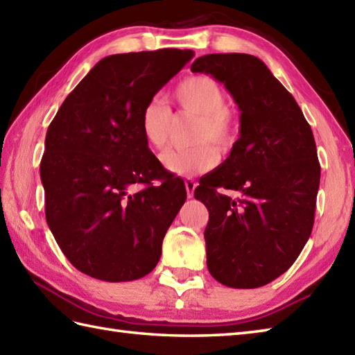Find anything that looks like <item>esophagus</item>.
Instances as JSON below:
<instances>
[{"mask_svg": "<svg viewBox=\"0 0 355 355\" xmlns=\"http://www.w3.org/2000/svg\"><path fill=\"white\" fill-rule=\"evenodd\" d=\"M184 187H186V192H187V198H192L195 187H197V183H195L192 178H186L184 180Z\"/></svg>", "mask_w": 355, "mask_h": 355, "instance_id": "34e87169", "label": "esophagus"}]
</instances>
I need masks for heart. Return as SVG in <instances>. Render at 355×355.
Here are the masks:
<instances>
[{
	"mask_svg": "<svg viewBox=\"0 0 355 355\" xmlns=\"http://www.w3.org/2000/svg\"><path fill=\"white\" fill-rule=\"evenodd\" d=\"M173 101L178 108L197 116L193 143L197 146L183 150H169L163 163L171 172L182 177H193L214 169L220 162V153H227L238 137V120L227 107V93L223 85L206 74L189 76L173 89ZM172 114L162 102L149 101L140 112V132L146 145L162 150L169 143ZM215 142L217 147L210 146Z\"/></svg>",
	"mask_w": 355,
	"mask_h": 355,
	"instance_id": "b5f03b06",
	"label": "heart"
}]
</instances>
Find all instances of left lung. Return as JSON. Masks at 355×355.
<instances>
[{
  "mask_svg": "<svg viewBox=\"0 0 355 355\" xmlns=\"http://www.w3.org/2000/svg\"><path fill=\"white\" fill-rule=\"evenodd\" d=\"M191 70L224 84L241 111L229 157L195 189L209 210L207 268L225 286L258 288L285 273L311 235L320 183L311 126L259 58L215 53Z\"/></svg>",
  "mask_w": 355,
  "mask_h": 355,
  "instance_id": "left-lung-1",
  "label": "left lung"
}]
</instances>
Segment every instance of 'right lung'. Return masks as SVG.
I'll list each match as a JSON object with an SVG mask.
<instances>
[{"label": "right lung", "mask_w": 355, "mask_h": 355, "mask_svg": "<svg viewBox=\"0 0 355 355\" xmlns=\"http://www.w3.org/2000/svg\"><path fill=\"white\" fill-rule=\"evenodd\" d=\"M193 56L192 50L111 55L67 96L45 135V218L82 273L107 282L146 276L186 201L183 180L150 154L140 112ZM154 179L162 185L154 187ZM134 184H145L131 193Z\"/></svg>", "instance_id": "right-lung-1"}]
</instances>
